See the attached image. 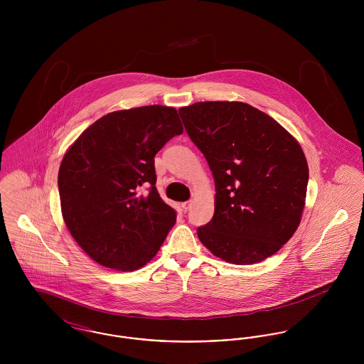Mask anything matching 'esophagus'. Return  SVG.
Listing matches in <instances>:
<instances>
[{
  "instance_id": "obj_1",
  "label": "esophagus",
  "mask_w": 364,
  "mask_h": 364,
  "mask_svg": "<svg viewBox=\"0 0 364 364\" xmlns=\"http://www.w3.org/2000/svg\"><path fill=\"white\" fill-rule=\"evenodd\" d=\"M191 208V200H188V202H184V203H181V208H183V211L184 213H187L188 210H190Z\"/></svg>"
}]
</instances>
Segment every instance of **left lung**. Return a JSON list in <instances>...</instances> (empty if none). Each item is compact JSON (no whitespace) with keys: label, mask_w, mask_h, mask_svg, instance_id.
Returning a JSON list of instances; mask_svg holds the SVG:
<instances>
[{"label":"left lung","mask_w":364,"mask_h":364,"mask_svg":"<svg viewBox=\"0 0 364 364\" xmlns=\"http://www.w3.org/2000/svg\"><path fill=\"white\" fill-rule=\"evenodd\" d=\"M180 117L215 184L214 215L198 228L213 255L233 264L264 260L294 236L309 184L296 139L244 102H196Z\"/></svg>","instance_id":"obj_1"}]
</instances>
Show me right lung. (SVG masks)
<instances>
[{"instance_id": "1", "label": "right lung", "mask_w": 364, "mask_h": 364, "mask_svg": "<svg viewBox=\"0 0 364 364\" xmlns=\"http://www.w3.org/2000/svg\"><path fill=\"white\" fill-rule=\"evenodd\" d=\"M181 134L174 107L150 105L106 114L70 146L58 171L61 211L97 263L132 272L156 257L176 211L156 191L154 156Z\"/></svg>"}]
</instances>
